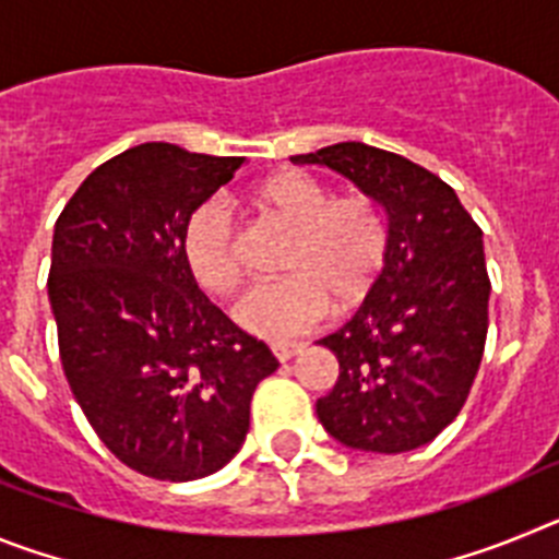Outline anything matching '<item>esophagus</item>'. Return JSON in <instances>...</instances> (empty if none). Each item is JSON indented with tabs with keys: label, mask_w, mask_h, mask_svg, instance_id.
Returning a JSON list of instances; mask_svg holds the SVG:
<instances>
[{
	"label": "esophagus",
	"mask_w": 559,
	"mask_h": 559,
	"mask_svg": "<svg viewBox=\"0 0 559 559\" xmlns=\"http://www.w3.org/2000/svg\"><path fill=\"white\" fill-rule=\"evenodd\" d=\"M271 353H274L276 360H290L296 353H302V344H296V341H274L271 344Z\"/></svg>",
	"instance_id": "obj_1"
}]
</instances>
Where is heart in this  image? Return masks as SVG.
I'll list each match as a JSON object with an SVG mask.
<instances>
[{"mask_svg":"<svg viewBox=\"0 0 559 559\" xmlns=\"http://www.w3.org/2000/svg\"><path fill=\"white\" fill-rule=\"evenodd\" d=\"M265 218L294 229L280 283L251 288L237 302L240 328L285 341L322 322L330 308L349 310L369 296L389 257V221L367 192L333 195L302 170L280 173L257 187ZM181 257L206 294L226 296L243 276V246L229 201L212 195L195 204L181 226Z\"/></svg>","mask_w":559,"mask_h":559,"instance_id":"b5f03b06","label":"heart"}]
</instances>
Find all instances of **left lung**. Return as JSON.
<instances>
[{
  "mask_svg": "<svg viewBox=\"0 0 559 559\" xmlns=\"http://www.w3.org/2000/svg\"><path fill=\"white\" fill-rule=\"evenodd\" d=\"M290 162L333 167L389 215L378 283L319 341L338 358L335 386L316 400L319 423L355 451H414L456 419L481 364L490 302L481 229L453 187L397 153L338 142Z\"/></svg>",
  "mask_w": 559,
  "mask_h": 559,
  "instance_id": "obj_1",
  "label": "left lung"
}]
</instances>
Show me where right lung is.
Instances as JSON below:
<instances>
[{"label": "right lung", "mask_w": 559, "mask_h": 559, "mask_svg": "<svg viewBox=\"0 0 559 559\" xmlns=\"http://www.w3.org/2000/svg\"><path fill=\"white\" fill-rule=\"evenodd\" d=\"M243 162L128 147L88 173L56 221L47 290L69 389L103 445L159 481L221 471L243 445L257 383L280 367L181 257L190 210Z\"/></svg>", "instance_id": "obj_1"}]
</instances>
